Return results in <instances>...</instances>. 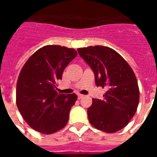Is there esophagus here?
Wrapping results in <instances>:
<instances>
[{
	"label": "esophagus",
	"mask_w": 157,
	"mask_h": 157,
	"mask_svg": "<svg viewBox=\"0 0 157 157\" xmlns=\"http://www.w3.org/2000/svg\"><path fill=\"white\" fill-rule=\"evenodd\" d=\"M77 96H78V99H81V98H83L84 97L83 94H77Z\"/></svg>",
	"instance_id": "esophagus-1"
}]
</instances>
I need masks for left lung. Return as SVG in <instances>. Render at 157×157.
I'll list each match as a JSON object with an SVG mask.
<instances>
[{
    "mask_svg": "<svg viewBox=\"0 0 157 157\" xmlns=\"http://www.w3.org/2000/svg\"><path fill=\"white\" fill-rule=\"evenodd\" d=\"M95 76L97 86L106 87L103 98H93L88 108L89 121L96 129L115 133L133 118L139 102L136 76L128 63L117 51L102 45L77 49Z\"/></svg>",
    "mask_w": 157,
    "mask_h": 157,
    "instance_id": "1",
    "label": "left lung"
}]
</instances>
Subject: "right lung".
I'll return each mask as SVG.
<instances>
[{
    "label": "right lung",
    "instance_id": "right-lung-1",
    "mask_svg": "<svg viewBox=\"0 0 157 157\" xmlns=\"http://www.w3.org/2000/svg\"><path fill=\"white\" fill-rule=\"evenodd\" d=\"M76 55L74 49L45 45L23 65L17 81L16 103L24 121L33 129L53 134L68 121L69 112L77 96L59 94L56 84Z\"/></svg>",
    "mask_w": 157,
    "mask_h": 157
}]
</instances>
